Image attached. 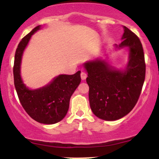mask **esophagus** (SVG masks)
I'll list each match as a JSON object with an SVG mask.
<instances>
[{
    "mask_svg": "<svg viewBox=\"0 0 159 159\" xmlns=\"http://www.w3.org/2000/svg\"><path fill=\"white\" fill-rule=\"evenodd\" d=\"M87 74L85 73V72H82L81 73V79L82 80H85L86 78H87Z\"/></svg>",
    "mask_w": 159,
    "mask_h": 159,
    "instance_id": "1",
    "label": "esophagus"
}]
</instances>
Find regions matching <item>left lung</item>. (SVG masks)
Returning a JSON list of instances; mask_svg holds the SVG:
<instances>
[{"label":"left lung","mask_w":159,"mask_h":159,"mask_svg":"<svg viewBox=\"0 0 159 159\" xmlns=\"http://www.w3.org/2000/svg\"><path fill=\"white\" fill-rule=\"evenodd\" d=\"M121 43L115 50L126 48L129 61L125 68L112 66L106 59L98 57L85 62L86 79L89 86V101L93 113L99 119L114 121L132 110L139 98L144 79L146 65L139 38L126 27Z\"/></svg>","instance_id":"left-lung-1"}]
</instances>
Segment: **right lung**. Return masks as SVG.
<instances>
[{"mask_svg": "<svg viewBox=\"0 0 159 159\" xmlns=\"http://www.w3.org/2000/svg\"><path fill=\"white\" fill-rule=\"evenodd\" d=\"M41 27L33 29L18 45L13 66L14 84L20 102L29 116L38 123L50 125L61 121L66 115L71 96L81 83V71L74 75H59L37 89H30L24 84L21 76L23 53L32 35Z\"/></svg>", "mask_w": 159, "mask_h": 159, "instance_id": "add662e5", "label": "right lung"}]
</instances>
